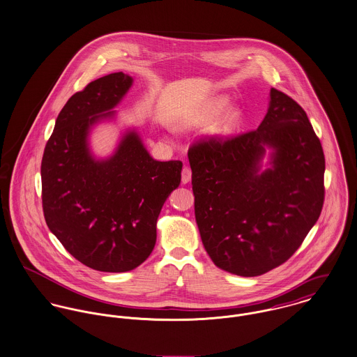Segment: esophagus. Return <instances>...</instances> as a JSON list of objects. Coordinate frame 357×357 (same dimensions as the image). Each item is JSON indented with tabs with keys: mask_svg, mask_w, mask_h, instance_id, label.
<instances>
[{
	"mask_svg": "<svg viewBox=\"0 0 357 357\" xmlns=\"http://www.w3.org/2000/svg\"><path fill=\"white\" fill-rule=\"evenodd\" d=\"M191 177H192V172L190 167H184L183 172H181V183L183 184H188L191 181Z\"/></svg>",
	"mask_w": 357,
	"mask_h": 357,
	"instance_id": "34e87169",
	"label": "esophagus"
}]
</instances>
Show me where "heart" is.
I'll use <instances>...</instances> for the list:
<instances>
[{"label": "heart", "mask_w": 357, "mask_h": 357, "mask_svg": "<svg viewBox=\"0 0 357 357\" xmlns=\"http://www.w3.org/2000/svg\"><path fill=\"white\" fill-rule=\"evenodd\" d=\"M227 103H229V99L227 97L214 98L204 102L190 117L183 120L181 123L183 128L192 130V128L204 127L213 123L227 109ZM237 123H238V113L236 110H230L220 123H217L211 130H208V133L210 136L217 139L225 137L236 128Z\"/></svg>", "instance_id": "1"}]
</instances>
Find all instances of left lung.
<instances>
[{"label": "left lung", "instance_id": "8db88e82", "mask_svg": "<svg viewBox=\"0 0 357 357\" xmlns=\"http://www.w3.org/2000/svg\"><path fill=\"white\" fill-rule=\"evenodd\" d=\"M188 160L202 243L227 273L257 277L278 267L321 215L322 144L303 107L275 89L258 130L196 143Z\"/></svg>", "mask_w": 357, "mask_h": 357}]
</instances>
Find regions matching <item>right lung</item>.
<instances>
[{
	"label": "right lung",
	"mask_w": 357,
	"mask_h": 357,
	"mask_svg": "<svg viewBox=\"0 0 357 357\" xmlns=\"http://www.w3.org/2000/svg\"><path fill=\"white\" fill-rule=\"evenodd\" d=\"M133 83L110 73L73 94L60 112L42 165L46 224L65 250L98 271L126 273L150 257L163 203L181 181V161L161 162L127 130L114 153L97 158L91 130L113 120Z\"/></svg>",
	"instance_id": "1"
}]
</instances>
